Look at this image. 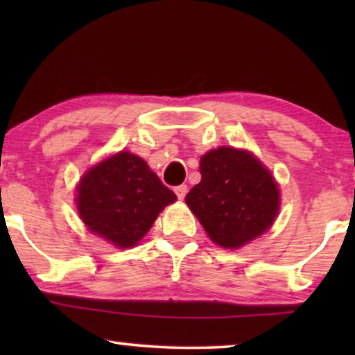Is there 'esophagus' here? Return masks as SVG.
Returning <instances> with one entry per match:
<instances>
[{
	"mask_svg": "<svg viewBox=\"0 0 355 355\" xmlns=\"http://www.w3.org/2000/svg\"><path fill=\"white\" fill-rule=\"evenodd\" d=\"M174 192H176L179 200H182V198L186 197V193H187V186H184V184H182V186L174 187Z\"/></svg>",
	"mask_w": 355,
	"mask_h": 355,
	"instance_id": "esophagus-1",
	"label": "esophagus"
}]
</instances>
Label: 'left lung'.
Wrapping results in <instances>:
<instances>
[{"label": "left lung", "mask_w": 355, "mask_h": 355, "mask_svg": "<svg viewBox=\"0 0 355 355\" xmlns=\"http://www.w3.org/2000/svg\"><path fill=\"white\" fill-rule=\"evenodd\" d=\"M200 174L186 203L215 244L239 249L273 225L279 210L278 184L250 152L210 150L200 158Z\"/></svg>", "instance_id": "obj_1"}]
</instances>
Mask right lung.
I'll use <instances>...</instances> for the list:
<instances>
[{"instance_id":"add662e5","label":"right lung","mask_w":355,"mask_h":355,"mask_svg":"<svg viewBox=\"0 0 355 355\" xmlns=\"http://www.w3.org/2000/svg\"><path fill=\"white\" fill-rule=\"evenodd\" d=\"M176 198L142 158L119 152L82 176L76 203L89 231L128 249L137 245L159 211Z\"/></svg>"}]
</instances>
